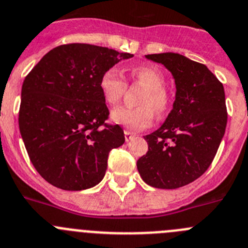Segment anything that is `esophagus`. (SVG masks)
Masks as SVG:
<instances>
[{"instance_id": "34e87169", "label": "esophagus", "mask_w": 248, "mask_h": 248, "mask_svg": "<svg viewBox=\"0 0 248 248\" xmlns=\"http://www.w3.org/2000/svg\"><path fill=\"white\" fill-rule=\"evenodd\" d=\"M124 140H126V142H129L131 140H133V133H131L129 131L124 129Z\"/></svg>"}]
</instances>
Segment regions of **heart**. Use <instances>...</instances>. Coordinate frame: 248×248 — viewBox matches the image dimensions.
Wrapping results in <instances>:
<instances>
[{
  "label": "heart",
  "instance_id": "heart-1",
  "mask_svg": "<svg viewBox=\"0 0 248 248\" xmlns=\"http://www.w3.org/2000/svg\"><path fill=\"white\" fill-rule=\"evenodd\" d=\"M131 78L136 84L145 88L140 100V108L121 106L111 112V120L121 124L127 131H140L153 124L154 111L164 115L169 111L171 98L166 92V78L160 69L152 66H140L131 71ZM101 95L108 105L115 106L124 98L127 90V82L116 68H108L99 80Z\"/></svg>",
  "mask_w": 248,
  "mask_h": 248
}]
</instances>
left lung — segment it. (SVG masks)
<instances>
[{
	"label": "left lung",
	"instance_id": "left-lung-1",
	"mask_svg": "<svg viewBox=\"0 0 248 248\" xmlns=\"http://www.w3.org/2000/svg\"><path fill=\"white\" fill-rule=\"evenodd\" d=\"M145 57L171 72L176 98L160 128L144 136L138 172L152 187L179 188L202 176L218 152L228 122L225 92L205 64L173 52Z\"/></svg>",
	"mask_w": 248,
	"mask_h": 248
}]
</instances>
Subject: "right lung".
Returning a JSON list of instances; mask_svg holds the SVG:
<instances>
[{"mask_svg":"<svg viewBox=\"0 0 248 248\" xmlns=\"http://www.w3.org/2000/svg\"><path fill=\"white\" fill-rule=\"evenodd\" d=\"M133 55L89 44L48 51L25 77L19 131L30 161L43 179L66 191H82L105 176L108 153L124 143L119 124H108V108L99 80Z\"/></svg>","mask_w":248,"mask_h":248,"instance_id":"obj_1","label":"right lung"}]
</instances>
